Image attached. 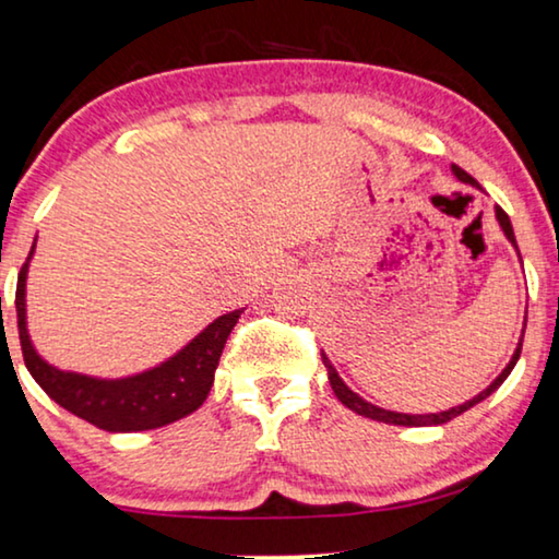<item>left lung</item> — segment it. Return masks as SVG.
Segmentation results:
<instances>
[{"label": "left lung", "instance_id": "obj_1", "mask_svg": "<svg viewBox=\"0 0 559 559\" xmlns=\"http://www.w3.org/2000/svg\"><path fill=\"white\" fill-rule=\"evenodd\" d=\"M452 174L457 176V181L471 183V186H478V181H475V178H473L471 174H465L463 168L455 166V163H452ZM478 189H480V186H478ZM496 219H498V225H501V229H503L506 240H509V242L513 245V248H516V252H519L516 237H513L511 219H509V214H506V212L501 210V206H496ZM519 258H522V255H519ZM524 330H526V317H524V326H522V337H519V345H516V349H513L509 366H506V368L501 370V376H498L496 381L490 383L486 391H480L478 396H473L471 401H465V404L452 406V408H448V412H440V414H399V412H389V408H381V406L370 404V401H366L362 396H357V393H355L353 389H347V383L342 381L340 373H337V370H334V366L330 362V357H326L324 353H322V362H324V368H326V376H330V385H332L334 396H337V399L342 401V404H345V406L349 408V412H355V414H360V416H368V419H376V421H383V424H396V427H437V424H448L450 419H455V416L467 412V408H473L475 404H480V401H486V399L490 396V393H493V391L498 389V385H501V383L506 381V378H509L513 366H516L519 355H522Z\"/></svg>", "mask_w": 559, "mask_h": 559}]
</instances>
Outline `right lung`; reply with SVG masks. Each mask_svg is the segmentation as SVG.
Here are the masks:
<instances>
[{
	"mask_svg": "<svg viewBox=\"0 0 559 559\" xmlns=\"http://www.w3.org/2000/svg\"><path fill=\"white\" fill-rule=\"evenodd\" d=\"M37 240V237H35ZM33 250L17 275V330L22 357L29 376L37 385L63 406L66 412L76 414L94 427L104 431H145L166 427L170 421L183 419L197 412L210 396L214 383V370L219 366V355L225 342L245 309H235L222 314L193 337L189 345L178 349L174 357L163 360L160 366L128 378H94L84 373H71L50 366L37 355V349L27 332V267L33 260Z\"/></svg>",
	"mask_w": 559,
	"mask_h": 559,
	"instance_id": "right-lung-1",
	"label": "right lung"
}]
</instances>
